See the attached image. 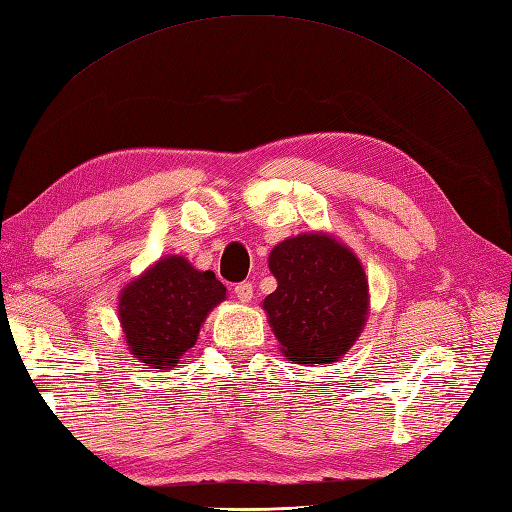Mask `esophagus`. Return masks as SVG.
Masks as SVG:
<instances>
[{
    "instance_id": "1",
    "label": "esophagus",
    "mask_w": 512,
    "mask_h": 512,
    "mask_svg": "<svg viewBox=\"0 0 512 512\" xmlns=\"http://www.w3.org/2000/svg\"><path fill=\"white\" fill-rule=\"evenodd\" d=\"M234 295H236V299H239V302H243V304L252 302V297H254V286H252V282L236 284V286H234Z\"/></svg>"
}]
</instances>
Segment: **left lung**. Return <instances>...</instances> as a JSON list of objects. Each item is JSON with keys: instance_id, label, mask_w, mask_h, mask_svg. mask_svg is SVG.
Listing matches in <instances>:
<instances>
[{"instance_id": "left-lung-1", "label": "left lung", "mask_w": 512, "mask_h": 512, "mask_svg": "<svg viewBox=\"0 0 512 512\" xmlns=\"http://www.w3.org/2000/svg\"><path fill=\"white\" fill-rule=\"evenodd\" d=\"M278 289L263 308L282 354L302 365H332L358 341L369 317L363 263L339 239L306 232L269 254Z\"/></svg>"}]
</instances>
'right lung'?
Masks as SVG:
<instances>
[{
    "mask_svg": "<svg viewBox=\"0 0 512 512\" xmlns=\"http://www.w3.org/2000/svg\"><path fill=\"white\" fill-rule=\"evenodd\" d=\"M223 299L226 286L213 271H199L178 254L162 256L119 293V323L130 354L147 369L176 367Z\"/></svg>",
    "mask_w": 512,
    "mask_h": 512,
    "instance_id": "add662e5",
    "label": "right lung"
}]
</instances>
